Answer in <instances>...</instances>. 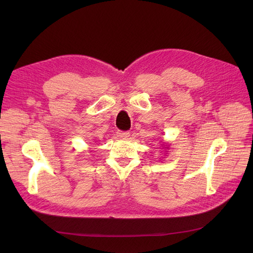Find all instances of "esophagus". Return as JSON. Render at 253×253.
<instances>
[{
  "label": "esophagus",
  "mask_w": 253,
  "mask_h": 253,
  "mask_svg": "<svg viewBox=\"0 0 253 253\" xmlns=\"http://www.w3.org/2000/svg\"><path fill=\"white\" fill-rule=\"evenodd\" d=\"M117 136L119 137V138H124V139H126L129 137V132H122V131H118L117 132Z\"/></svg>",
  "instance_id": "1"
}]
</instances>
